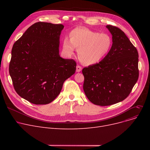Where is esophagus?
<instances>
[{"instance_id":"34e87169","label":"esophagus","mask_w":150,"mask_h":150,"mask_svg":"<svg viewBox=\"0 0 150 150\" xmlns=\"http://www.w3.org/2000/svg\"><path fill=\"white\" fill-rule=\"evenodd\" d=\"M81 70H82V67L81 66H76V72H81Z\"/></svg>"}]
</instances>
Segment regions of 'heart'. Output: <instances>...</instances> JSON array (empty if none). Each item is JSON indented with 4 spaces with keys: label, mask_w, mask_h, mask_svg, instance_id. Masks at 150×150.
<instances>
[{
    "label": "heart",
    "mask_w": 150,
    "mask_h": 150,
    "mask_svg": "<svg viewBox=\"0 0 150 150\" xmlns=\"http://www.w3.org/2000/svg\"><path fill=\"white\" fill-rule=\"evenodd\" d=\"M70 39L62 41V50L67 56L78 49V58L83 64H95L104 59L111 49L112 37L107 33H100L86 27L76 28L70 33Z\"/></svg>",
    "instance_id": "b5f03b06"
}]
</instances>
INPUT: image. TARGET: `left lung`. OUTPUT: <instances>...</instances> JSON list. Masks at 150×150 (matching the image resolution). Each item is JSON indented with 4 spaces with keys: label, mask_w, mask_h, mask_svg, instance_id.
<instances>
[{
    "label": "left lung",
    "mask_w": 150,
    "mask_h": 150,
    "mask_svg": "<svg viewBox=\"0 0 150 150\" xmlns=\"http://www.w3.org/2000/svg\"><path fill=\"white\" fill-rule=\"evenodd\" d=\"M106 27L112 35V45L107 56L97 64L84 67L83 89L94 105L109 106L127 98L139 78V54L120 28Z\"/></svg>",
    "instance_id": "1"
}]
</instances>
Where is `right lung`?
Returning a JSON list of instances; mask_svg holds the SVG:
<instances>
[{"label":"right lung","mask_w":150,"mask_h":150,"mask_svg":"<svg viewBox=\"0 0 150 150\" xmlns=\"http://www.w3.org/2000/svg\"><path fill=\"white\" fill-rule=\"evenodd\" d=\"M62 24L39 22L14 44L9 72L18 95L31 103L46 105L61 92L65 80L74 75V60L59 55Z\"/></svg>","instance_id":"right-lung-1"}]
</instances>
